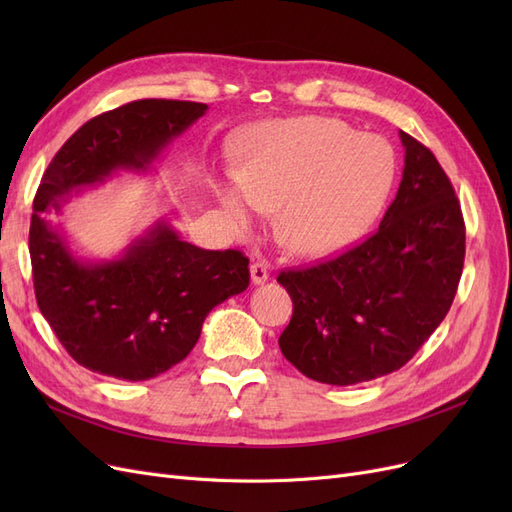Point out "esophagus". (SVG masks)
Returning <instances> with one entry per match:
<instances>
[{"instance_id": "esophagus-1", "label": "esophagus", "mask_w": 512, "mask_h": 512, "mask_svg": "<svg viewBox=\"0 0 512 512\" xmlns=\"http://www.w3.org/2000/svg\"><path fill=\"white\" fill-rule=\"evenodd\" d=\"M250 277H252V284L260 286L269 280V267L265 262H252L250 265Z\"/></svg>"}]
</instances>
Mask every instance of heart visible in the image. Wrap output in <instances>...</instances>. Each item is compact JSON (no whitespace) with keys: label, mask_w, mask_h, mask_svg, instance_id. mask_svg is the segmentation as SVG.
I'll return each mask as SVG.
<instances>
[{"label":"heart","mask_w":512,"mask_h":512,"mask_svg":"<svg viewBox=\"0 0 512 512\" xmlns=\"http://www.w3.org/2000/svg\"><path fill=\"white\" fill-rule=\"evenodd\" d=\"M397 173L395 151L333 117L273 121L243 143L218 200L237 230L277 209V235L299 256H329L376 222Z\"/></svg>","instance_id":"1"}]
</instances>
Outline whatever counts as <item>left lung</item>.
Instances as JSON below:
<instances>
[{
    "mask_svg": "<svg viewBox=\"0 0 512 512\" xmlns=\"http://www.w3.org/2000/svg\"><path fill=\"white\" fill-rule=\"evenodd\" d=\"M399 138L404 175L374 235L277 277L292 299L282 354L316 382L350 386L397 371L453 305L466 256L459 200L436 156Z\"/></svg>",
    "mask_w": 512,
    "mask_h": 512,
    "instance_id": "8db88e82",
    "label": "left lung"
}]
</instances>
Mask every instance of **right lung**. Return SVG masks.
<instances>
[{
  "label": "right lung",
  "mask_w": 512,
  "mask_h": 512,
  "mask_svg": "<svg viewBox=\"0 0 512 512\" xmlns=\"http://www.w3.org/2000/svg\"><path fill=\"white\" fill-rule=\"evenodd\" d=\"M207 104L136 100L89 119L51 160L29 226L34 290L42 316L72 359L102 376L149 380L183 361L215 305L250 286V260L183 241L164 220L113 260L76 258L61 213L72 190L117 170L143 173L207 113Z\"/></svg>",
  "instance_id": "1"
}]
</instances>
